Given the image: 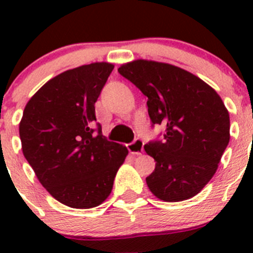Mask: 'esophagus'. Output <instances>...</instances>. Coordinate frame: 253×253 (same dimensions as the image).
Returning a JSON list of instances; mask_svg holds the SVG:
<instances>
[{"instance_id":"esophagus-1","label":"esophagus","mask_w":253,"mask_h":253,"mask_svg":"<svg viewBox=\"0 0 253 253\" xmlns=\"http://www.w3.org/2000/svg\"><path fill=\"white\" fill-rule=\"evenodd\" d=\"M126 147H128V151L131 154H140L143 152V149H144V142L142 139H139V138H137V139H134L131 143L126 144Z\"/></svg>"}]
</instances>
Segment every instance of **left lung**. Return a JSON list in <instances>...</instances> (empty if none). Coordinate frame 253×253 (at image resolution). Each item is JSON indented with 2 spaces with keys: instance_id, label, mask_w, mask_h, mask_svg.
<instances>
[{
  "instance_id": "8db88e82",
  "label": "left lung",
  "mask_w": 253,
  "mask_h": 253,
  "mask_svg": "<svg viewBox=\"0 0 253 253\" xmlns=\"http://www.w3.org/2000/svg\"><path fill=\"white\" fill-rule=\"evenodd\" d=\"M118 72L148 97L152 125L166 128L162 139L144 146L156 161L146 178L152 194L169 203L195 196L211 180L229 143V114L220 96L169 63L138 59Z\"/></svg>"
}]
</instances>
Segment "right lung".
<instances>
[{"label": "right lung", "instance_id": "add662e5", "mask_svg": "<svg viewBox=\"0 0 253 253\" xmlns=\"http://www.w3.org/2000/svg\"><path fill=\"white\" fill-rule=\"evenodd\" d=\"M114 69L106 62L68 69L51 78L26 104L19 131L22 153L55 200L76 209L104 203L126 147L102 135L95 102Z\"/></svg>", "mask_w": 253, "mask_h": 253}]
</instances>
